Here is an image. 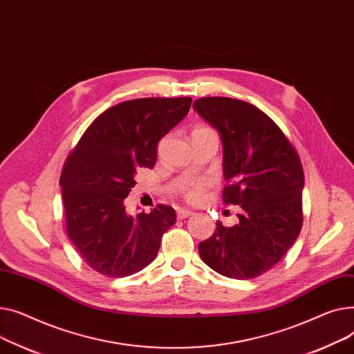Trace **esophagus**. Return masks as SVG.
<instances>
[{"mask_svg":"<svg viewBox=\"0 0 354 354\" xmlns=\"http://www.w3.org/2000/svg\"><path fill=\"white\" fill-rule=\"evenodd\" d=\"M192 214H193V212H190V210H185V209H180V210L177 212V217H178V220L187 218V217L192 216Z\"/></svg>","mask_w":354,"mask_h":354,"instance_id":"esophagus-1","label":"esophagus"}]
</instances>
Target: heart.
I'll return each instance as SVG.
<instances>
[{"mask_svg": "<svg viewBox=\"0 0 354 354\" xmlns=\"http://www.w3.org/2000/svg\"><path fill=\"white\" fill-rule=\"evenodd\" d=\"M207 190H209V181L203 178H196L183 183L180 185L178 193L187 203L201 204L207 197Z\"/></svg>", "mask_w": 354, "mask_h": 354, "instance_id": "obj_1", "label": "heart"}]
</instances>
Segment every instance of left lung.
Masks as SVG:
<instances>
[{"label":"left lung","instance_id":"8db88e82","mask_svg":"<svg viewBox=\"0 0 354 354\" xmlns=\"http://www.w3.org/2000/svg\"><path fill=\"white\" fill-rule=\"evenodd\" d=\"M193 107L223 141V200L241 207L233 227L216 223L213 236L198 244L200 257L221 276L259 277L300 234L301 161L277 124L250 102L203 97Z\"/></svg>","mask_w":354,"mask_h":354}]
</instances>
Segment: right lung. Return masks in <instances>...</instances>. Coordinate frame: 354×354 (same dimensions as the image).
<instances>
[{"label":"right lung","instance_id":"add662e5","mask_svg":"<svg viewBox=\"0 0 354 354\" xmlns=\"http://www.w3.org/2000/svg\"><path fill=\"white\" fill-rule=\"evenodd\" d=\"M190 97L137 98L100 114L68 154L59 185L67 234L93 270L127 277L157 256L161 237L176 223L173 207L127 214L124 200L140 169H153L157 144L187 115Z\"/></svg>","mask_w":354,"mask_h":354}]
</instances>
